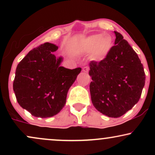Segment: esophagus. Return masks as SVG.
I'll return each instance as SVG.
<instances>
[{
	"instance_id": "34e87169",
	"label": "esophagus",
	"mask_w": 155,
	"mask_h": 155,
	"mask_svg": "<svg viewBox=\"0 0 155 155\" xmlns=\"http://www.w3.org/2000/svg\"><path fill=\"white\" fill-rule=\"evenodd\" d=\"M89 70H90V68H89L88 66H85V67L83 68V71L84 72L87 73L89 71Z\"/></svg>"
}]
</instances>
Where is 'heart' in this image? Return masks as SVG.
Here are the masks:
<instances>
[{"label": "heart", "instance_id": "obj_1", "mask_svg": "<svg viewBox=\"0 0 155 155\" xmlns=\"http://www.w3.org/2000/svg\"><path fill=\"white\" fill-rule=\"evenodd\" d=\"M111 47V41L101 34L92 35L82 42L81 50L85 53L93 52V58L102 60L107 55Z\"/></svg>", "mask_w": 155, "mask_h": 155}]
</instances>
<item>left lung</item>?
I'll return each mask as SVG.
<instances>
[{"instance_id":"obj_1","label":"left lung","mask_w":155,"mask_h":155,"mask_svg":"<svg viewBox=\"0 0 155 155\" xmlns=\"http://www.w3.org/2000/svg\"><path fill=\"white\" fill-rule=\"evenodd\" d=\"M114 45L100 62L90 63V90L92 104L103 114L117 118L139 101L145 84V72L138 54L114 31Z\"/></svg>"}]
</instances>
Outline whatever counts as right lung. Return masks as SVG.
<instances>
[{
  "label": "right lung",
  "instance_id": "1",
  "mask_svg": "<svg viewBox=\"0 0 155 155\" xmlns=\"http://www.w3.org/2000/svg\"><path fill=\"white\" fill-rule=\"evenodd\" d=\"M58 49L54 44L44 43L34 48L19 62L13 83L17 102L33 116L50 117L61 111L66 102L69 88L81 68L68 69L60 66L62 58L52 54Z\"/></svg>",
  "mask_w": 155,
  "mask_h": 155
}]
</instances>
